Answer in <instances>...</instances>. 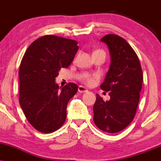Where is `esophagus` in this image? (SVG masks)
Masks as SVG:
<instances>
[{"label":"esophagus","mask_w":161,"mask_h":161,"mask_svg":"<svg viewBox=\"0 0 161 161\" xmlns=\"http://www.w3.org/2000/svg\"><path fill=\"white\" fill-rule=\"evenodd\" d=\"M78 92H80V93H86V92H88V90H87V88H85V87L80 86H79L78 88Z\"/></svg>","instance_id":"1"}]
</instances>
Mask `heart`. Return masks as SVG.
Here are the masks:
<instances>
[{"instance_id":"b5f03b06","label":"heart","mask_w":161,"mask_h":161,"mask_svg":"<svg viewBox=\"0 0 161 161\" xmlns=\"http://www.w3.org/2000/svg\"><path fill=\"white\" fill-rule=\"evenodd\" d=\"M85 81L88 83V85H92L93 84L94 82H95V79H94V77L92 76H90V75H86V76H85Z\"/></svg>"}]
</instances>
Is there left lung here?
<instances>
[{"label":"left lung","instance_id":"8db88e82","mask_svg":"<svg viewBox=\"0 0 161 161\" xmlns=\"http://www.w3.org/2000/svg\"><path fill=\"white\" fill-rule=\"evenodd\" d=\"M109 49L110 65L101 88L109 92L104 101L97 94L94 104V122L97 128L116 133L130 124L136 114L143 73L138 57L124 38L107 35L101 39Z\"/></svg>","mask_w":161,"mask_h":161}]
</instances>
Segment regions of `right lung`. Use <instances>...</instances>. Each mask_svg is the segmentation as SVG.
<instances>
[{"instance_id":"right-lung-1","label":"right lung","mask_w":161,"mask_h":161,"mask_svg":"<svg viewBox=\"0 0 161 161\" xmlns=\"http://www.w3.org/2000/svg\"><path fill=\"white\" fill-rule=\"evenodd\" d=\"M74 40L45 36L28 47L19 70V104L35 129L51 133L62 126L69 101L78 91L75 83L59 88L55 82L61 68H67L78 51Z\"/></svg>"}]
</instances>
